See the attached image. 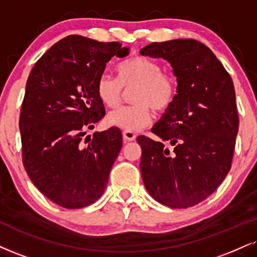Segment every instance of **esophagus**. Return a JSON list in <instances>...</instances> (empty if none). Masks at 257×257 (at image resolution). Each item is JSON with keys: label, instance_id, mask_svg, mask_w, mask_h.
I'll use <instances>...</instances> for the list:
<instances>
[{"label": "esophagus", "instance_id": "esophagus-1", "mask_svg": "<svg viewBox=\"0 0 257 257\" xmlns=\"http://www.w3.org/2000/svg\"><path fill=\"white\" fill-rule=\"evenodd\" d=\"M135 139H137V135H135L134 132H129V131L123 132V140H124L125 142L134 141Z\"/></svg>", "mask_w": 257, "mask_h": 257}]
</instances>
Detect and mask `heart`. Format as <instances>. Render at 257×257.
Returning <instances> with one entry per match:
<instances>
[{
    "label": "heart",
    "mask_w": 257,
    "mask_h": 257,
    "mask_svg": "<svg viewBox=\"0 0 257 257\" xmlns=\"http://www.w3.org/2000/svg\"><path fill=\"white\" fill-rule=\"evenodd\" d=\"M117 80L107 74L99 76L95 89L104 105L115 107L120 100L122 87L137 89L132 97L134 105L117 107L107 113L106 122L111 126L129 132L139 131L151 122L150 107L164 111L174 103L177 83L156 60L145 56L128 58L117 66Z\"/></svg>",
    "instance_id": "b5f03b06"
}]
</instances>
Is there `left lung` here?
Masks as SVG:
<instances>
[{"label": "left lung", "mask_w": 257, "mask_h": 257, "mask_svg": "<svg viewBox=\"0 0 257 257\" xmlns=\"http://www.w3.org/2000/svg\"><path fill=\"white\" fill-rule=\"evenodd\" d=\"M140 54L166 60L177 78L174 103L152 128L163 142L138 138L142 181L162 205L195 206L231 169L239 125L232 79L211 49L195 39L152 43Z\"/></svg>", "instance_id": "1"}]
</instances>
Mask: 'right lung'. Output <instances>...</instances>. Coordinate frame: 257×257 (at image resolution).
I'll list each match as a JSON object with an SVG mask.
<instances>
[{
	"mask_svg": "<svg viewBox=\"0 0 257 257\" xmlns=\"http://www.w3.org/2000/svg\"><path fill=\"white\" fill-rule=\"evenodd\" d=\"M128 48L68 36L37 61L20 112L23 163L37 189L64 208H82L103 195L122 148L116 126L82 137L105 115L97 81L111 57Z\"/></svg>",
	"mask_w": 257,
	"mask_h": 257,
	"instance_id": "1",
	"label": "right lung"
}]
</instances>
